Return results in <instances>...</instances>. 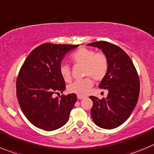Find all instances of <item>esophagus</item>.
Listing matches in <instances>:
<instances>
[{
  "label": "esophagus",
  "instance_id": "34e87169",
  "mask_svg": "<svg viewBox=\"0 0 154 154\" xmlns=\"http://www.w3.org/2000/svg\"><path fill=\"white\" fill-rule=\"evenodd\" d=\"M84 98H85V97H83V96H77V99H78V100H83V99Z\"/></svg>",
  "mask_w": 154,
  "mask_h": 154
}]
</instances>
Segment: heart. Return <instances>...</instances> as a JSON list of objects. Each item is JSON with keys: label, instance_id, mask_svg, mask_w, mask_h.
<instances>
[{"label": "heart", "instance_id": "obj_1", "mask_svg": "<svg viewBox=\"0 0 154 154\" xmlns=\"http://www.w3.org/2000/svg\"><path fill=\"white\" fill-rule=\"evenodd\" d=\"M70 59L74 64L84 66V75L91 77L95 80H102L107 74L109 70V60L104 53L96 52L91 48H78L71 54ZM60 74L65 82L71 80V70L67 64H61L60 66ZM93 80L87 77L70 84L67 90L70 93H75L77 96H85L93 87Z\"/></svg>", "mask_w": 154, "mask_h": 154}]
</instances>
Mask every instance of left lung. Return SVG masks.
Returning <instances> with one entry per match:
<instances>
[{
  "instance_id": "1",
  "label": "left lung",
  "mask_w": 154,
  "mask_h": 154,
  "mask_svg": "<svg viewBox=\"0 0 154 154\" xmlns=\"http://www.w3.org/2000/svg\"><path fill=\"white\" fill-rule=\"evenodd\" d=\"M87 45L100 48L109 60L107 74L99 85L109 93L102 100L90 96L91 117L102 128H116L128 119L135 108L140 93L138 74L130 57L120 47L105 41Z\"/></svg>"
}]
</instances>
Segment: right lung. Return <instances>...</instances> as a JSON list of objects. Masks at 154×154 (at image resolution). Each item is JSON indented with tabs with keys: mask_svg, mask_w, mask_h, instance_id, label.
Here are the masks:
<instances>
[{
	"mask_svg": "<svg viewBox=\"0 0 154 154\" xmlns=\"http://www.w3.org/2000/svg\"><path fill=\"white\" fill-rule=\"evenodd\" d=\"M78 46L44 43L32 50L23 64L16 83L17 100L23 114L35 127L50 131L68 121L77 95H62L60 99L53 95L65 90L59 70L61 60Z\"/></svg>",
	"mask_w": 154,
	"mask_h": 154,
	"instance_id": "right-lung-1",
	"label": "right lung"
}]
</instances>
